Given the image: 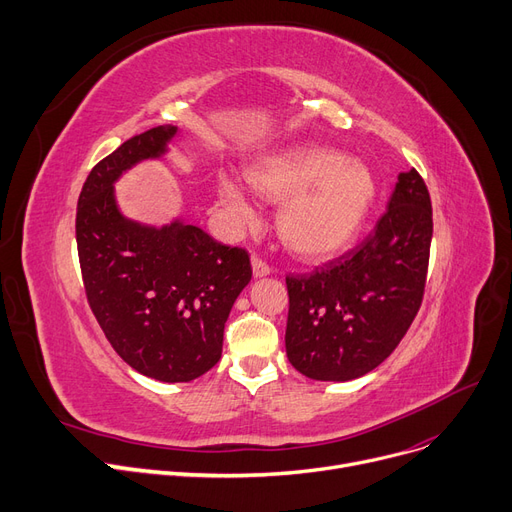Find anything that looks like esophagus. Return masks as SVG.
<instances>
[{
  "mask_svg": "<svg viewBox=\"0 0 512 512\" xmlns=\"http://www.w3.org/2000/svg\"><path fill=\"white\" fill-rule=\"evenodd\" d=\"M251 265H253V276L255 278H265V276L271 274V267L265 261H261L259 257H253Z\"/></svg>",
  "mask_w": 512,
  "mask_h": 512,
  "instance_id": "34e87169",
  "label": "esophagus"
}]
</instances>
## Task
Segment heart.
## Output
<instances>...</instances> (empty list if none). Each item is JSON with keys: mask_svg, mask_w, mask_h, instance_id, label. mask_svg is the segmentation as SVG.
Returning <instances> with one entry per match:
<instances>
[{"mask_svg": "<svg viewBox=\"0 0 512 512\" xmlns=\"http://www.w3.org/2000/svg\"><path fill=\"white\" fill-rule=\"evenodd\" d=\"M247 183L263 199L282 201L276 218L278 234L292 253L306 259L344 253L356 241L377 199L372 170L329 148L263 154L247 168ZM218 193L236 222L255 220L251 201L236 181L224 177Z\"/></svg>", "mask_w": 512, "mask_h": 512, "instance_id": "obj_1", "label": "heart"}]
</instances>
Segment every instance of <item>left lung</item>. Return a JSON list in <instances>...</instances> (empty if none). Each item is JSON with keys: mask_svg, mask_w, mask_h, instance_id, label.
I'll return each mask as SVG.
<instances>
[{"mask_svg": "<svg viewBox=\"0 0 512 512\" xmlns=\"http://www.w3.org/2000/svg\"><path fill=\"white\" fill-rule=\"evenodd\" d=\"M432 206L418 170L399 173L366 241L311 276H288L286 354L315 381H352L385 362L420 311Z\"/></svg>", "mask_w": 512, "mask_h": 512, "instance_id": "left-lung-1", "label": "left lung"}]
</instances>
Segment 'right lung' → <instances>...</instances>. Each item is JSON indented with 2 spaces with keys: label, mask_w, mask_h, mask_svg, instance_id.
Returning a JSON list of instances; mask_svg holds the SVG:
<instances>
[{
  "label": "right lung",
  "mask_w": 512,
  "mask_h": 512,
  "mask_svg": "<svg viewBox=\"0 0 512 512\" xmlns=\"http://www.w3.org/2000/svg\"><path fill=\"white\" fill-rule=\"evenodd\" d=\"M179 129L158 125L102 158L82 187L76 241L90 309L115 352L144 377L189 383L222 356L224 325L251 282L245 249L175 218L148 226L121 214L115 183L168 152Z\"/></svg>",
  "instance_id": "1"
}]
</instances>
